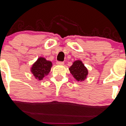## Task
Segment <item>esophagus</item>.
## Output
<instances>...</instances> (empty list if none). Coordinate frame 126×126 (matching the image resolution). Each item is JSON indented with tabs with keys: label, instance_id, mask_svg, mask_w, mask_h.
Wrapping results in <instances>:
<instances>
[{
	"label": "esophagus",
	"instance_id": "obj_1",
	"mask_svg": "<svg viewBox=\"0 0 126 126\" xmlns=\"http://www.w3.org/2000/svg\"><path fill=\"white\" fill-rule=\"evenodd\" d=\"M56 64H58V65H63L64 64V62H56Z\"/></svg>",
	"mask_w": 126,
	"mask_h": 126
}]
</instances>
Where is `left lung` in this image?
Wrapping results in <instances>:
<instances>
[{
	"label": "left lung",
	"instance_id": "8db88e82",
	"mask_svg": "<svg viewBox=\"0 0 126 126\" xmlns=\"http://www.w3.org/2000/svg\"><path fill=\"white\" fill-rule=\"evenodd\" d=\"M69 70L73 77L78 81H84L87 78L88 74V69L80 60L74 62Z\"/></svg>",
	"mask_w": 126,
	"mask_h": 126
}]
</instances>
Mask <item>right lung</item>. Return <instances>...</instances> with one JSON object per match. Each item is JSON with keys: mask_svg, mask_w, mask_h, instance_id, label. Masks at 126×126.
Returning a JSON list of instances; mask_svg holds the SVG:
<instances>
[{"mask_svg": "<svg viewBox=\"0 0 126 126\" xmlns=\"http://www.w3.org/2000/svg\"><path fill=\"white\" fill-rule=\"evenodd\" d=\"M52 66V63L43 57L38 58L33 64L31 72L35 78L38 80H42L43 78L48 75Z\"/></svg>", "mask_w": 126, "mask_h": 126, "instance_id": "add662e5", "label": "right lung"}]
</instances>
